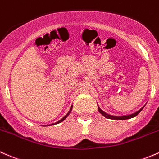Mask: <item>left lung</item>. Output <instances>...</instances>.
<instances>
[{
  "label": "left lung",
  "mask_w": 159,
  "mask_h": 159,
  "mask_svg": "<svg viewBox=\"0 0 159 159\" xmlns=\"http://www.w3.org/2000/svg\"><path fill=\"white\" fill-rule=\"evenodd\" d=\"M145 106H142V108L139 109V110L136 111L135 112H134V113L132 114H129V115H126V116H112V115H110V114H108L106 113V112H105L103 110H102V109H100V108L98 106V110H99V112H100L101 114H102V116H104V117H106V119H116V120H125V119H131V118H133L135 117V116H136L138 115L139 113L141 112V111L142 110V109H143L144 107H145Z\"/></svg>",
  "instance_id": "obj_1"
}]
</instances>
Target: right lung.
<instances>
[{
	"label": "right lung",
	"instance_id": "obj_1",
	"mask_svg": "<svg viewBox=\"0 0 159 159\" xmlns=\"http://www.w3.org/2000/svg\"><path fill=\"white\" fill-rule=\"evenodd\" d=\"M72 109H73V106H71V107H70V111H69V112H67V113H66V115L63 116V117L62 118V119H60V120L57 121V122H55V123H52V124H50V125H56V124L60 123V122H63V120H65V119H66V117H67V116H68L69 115H70V112H71V111H72ZM44 126H47V125H44Z\"/></svg>",
	"mask_w": 159,
	"mask_h": 159
}]
</instances>
